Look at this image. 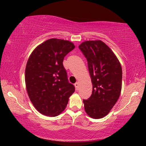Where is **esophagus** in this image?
<instances>
[{"instance_id": "obj_1", "label": "esophagus", "mask_w": 146, "mask_h": 146, "mask_svg": "<svg viewBox=\"0 0 146 146\" xmlns=\"http://www.w3.org/2000/svg\"><path fill=\"white\" fill-rule=\"evenodd\" d=\"M74 86H75V88H76V90H78V87H79V83L78 82H76L74 84Z\"/></svg>"}]
</instances>
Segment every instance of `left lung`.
<instances>
[{"mask_svg": "<svg viewBox=\"0 0 146 146\" xmlns=\"http://www.w3.org/2000/svg\"><path fill=\"white\" fill-rule=\"evenodd\" d=\"M79 48L88 61L92 93L84 100L90 117L102 118L117 102L121 90L122 70L112 50L101 40L83 42Z\"/></svg>", "mask_w": 146, "mask_h": 146, "instance_id": "obj_1", "label": "left lung"}]
</instances>
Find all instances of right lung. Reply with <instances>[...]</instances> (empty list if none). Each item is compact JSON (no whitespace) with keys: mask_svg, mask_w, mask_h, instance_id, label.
I'll return each mask as SVG.
<instances>
[{"mask_svg":"<svg viewBox=\"0 0 146 146\" xmlns=\"http://www.w3.org/2000/svg\"><path fill=\"white\" fill-rule=\"evenodd\" d=\"M75 48L68 40L52 38L34 50L28 60L25 82L29 98L42 114L54 117L64 111L74 86L63 66L65 56Z\"/></svg>","mask_w":146,"mask_h":146,"instance_id":"add662e5","label":"right lung"}]
</instances>
